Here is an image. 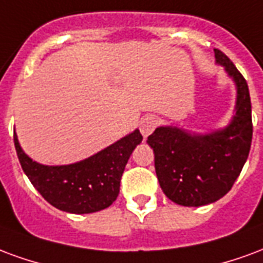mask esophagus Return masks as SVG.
<instances>
[{"mask_svg": "<svg viewBox=\"0 0 263 263\" xmlns=\"http://www.w3.org/2000/svg\"><path fill=\"white\" fill-rule=\"evenodd\" d=\"M155 127H157V119L154 116H145L140 122V132H141V134L144 136L145 139L154 132Z\"/></svg>", "mask_w": 263, "mask_h": 263, "instance_id": "34e87169", "label": "esophagus"}]
</instances>
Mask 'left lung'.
Instances as JSON below:
<instances>
[{"label": "left lung", "mask_w": 263, "mask_h": 263, "mask_svg": "<svg viewBox=\"0 0 263 263\" xmlns=\"http://www.w3.org/2000/svg\"><path fill=\"white\" fill-rule=\"evenodd\" d=\"M214 57L237 89L230 123L209 133H195L172 124L160 126L147 140L154 151L155 174L162 192L174 203L187 208L216 202L230 192L252 141L247 81L223 51L214 49Z\"/></svg>", "instance_id": "left-lung-1"}]
</instances>
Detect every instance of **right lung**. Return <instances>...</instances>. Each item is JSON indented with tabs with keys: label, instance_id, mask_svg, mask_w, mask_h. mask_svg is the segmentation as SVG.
<instances>
[{
	"label": "right lung",
	"instance_id": "add662e5",
	"mask_svg": "<svg viewBox=\"0 0 263 263\" xmlns=\"http://www.w3.org/2000/svg\"><path fill=\"white\" fill-rule=\"evenodd\" d=\"M143 136L136 129L97 154L68 165H43L13 143L22 170L36 191L51 206L72 214H87L109 208L119 195L124 166Z\"/></svg>",
	"mask_w": 263,
	"mask_h": 263
}]
</instances>
